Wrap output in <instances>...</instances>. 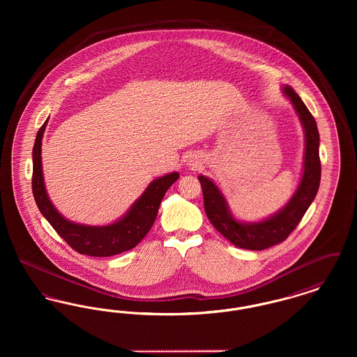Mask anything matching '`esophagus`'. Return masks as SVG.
I'll return each mask as SVG.
<instances>
[{
  "instance_id": "obj_1",
  "label": "esophagus",
  "mask_w": 357,
  "mask_h": 357,
  "mask_svg": "<svg viewBox=\"0 0 357 357\" xmlns=\"http://www.w3.org/2000/svg\"><path fill=\"white\" fill-rule=\"evenodd\" d=\"M195 163H197V162H195V160H192V159H190V166H197V165H195Z\"/></svg>"
}]
</instances>
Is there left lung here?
<instances>
[{"instance_id":"8db88e82","label":"left lung","mask_w":357,"mask_h":357,"mask_svg":"<svg viewBox=\"0 0 357 357\" xmlns=\"http://www.w3.org/2000/svg\"><path fill=\"white\" fill-rule=\"evenodd\" d=\"M282 91L293 104L305 132L303 176L288 204L264 221L249 223L237 221L218 186L207 176H198L204 191V211L207 218L223 237L241 249L264 250L285 241L303 220L307 207L316 198L320 186V135L316 120L293 88L285 85Z\"/></svg>"}]
</instances>
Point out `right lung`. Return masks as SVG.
<instances>
[{
    "instance_id": "obj_1",
    "label": "right lung",
    "mask_w": 357,
    "mask_h": 357,
    "mask_svg": "<svg viewBox=\"0 0 357 357\" xmlns=\"http://www.w3.org/2000/svg\"><path fill=\"white\" fill-rule=\"evenodd\" d=\"M47 123L48 120L38 130L33 146L32 190L41 214L51 223L57 234L80 255L111 257L135 248L153 227L160 202L166 191L179 178V174L170 172L156 178L119 221L105 226H89L68 221L54 208L44 185L41 144Z\"/></svg>"
}]
</instances>
